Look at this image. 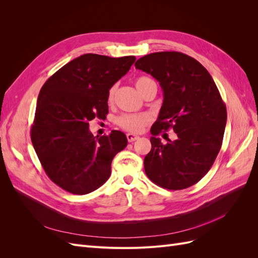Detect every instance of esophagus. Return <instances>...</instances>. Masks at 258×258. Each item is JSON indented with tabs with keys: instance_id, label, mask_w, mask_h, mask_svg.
<instances>
[{
	"instance_id": "esophagus-1",
	"label": "esophagus",
	"mask_w": 258,
	"mask_h": 258,
	"mask_svg": "<svg viewBox=\"0 0 258 258\" xmlns=\"http://www.w3.org/2000/svg\"><path fill=\"white\" fill-rule=\"evenodd\" d=\"M138 139H139V137H138V136H136V135L127 134V140H128L129 142H135V141H137Z\"/></svg>"
}]
</instances>
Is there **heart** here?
Returning <instances> with one entry per match:
<instances>
[{
    "label": "heart",
    "instance_id": "obj_1",
    "mask_svg": "<svg viewBox=\"0 0 258 258\" xmlns=\"http://www.w3.org/2000/svg\"><path fill=\"white\" fill-rule=\"evenodd\" d=\"M151 86H157L155 81L148 76H139L136 80V87L143 95L144 91L151 87ZM116 86H112L107 92V102L112 103L115 98ZM152 116L148 113H138V114H123L117 118L116 122L118 126L131 134H139L143 128L151 122Z\"/></svg>",
    "mask_w": 258,
    "mask_h": 258
}]
</instances>
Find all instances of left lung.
<instances>
[{"mask_svg":"<svg viewBox=\"0 0 258 258\" xmlns=\"http://www.w3.org/2000/svg\"><path fill=\"white\" fill-rule=\"evenodd\" d=\"M135 66L155 77L163 91L158 119L151 128L145 173L162 188H187L208 173L222 147L227 111L221 93L207 69L182 52L150 53ZM169 128L178 139L162 145L155 137Z\"/></svg>","mask_w":258,"mask_h":258,"instance_id":"left-lung-1","label":"left lung"}]
</instances>
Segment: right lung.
<instances>
[{"label": "right lung", "mask_w": 258, "mask_h": 258, "mask_svg": "<svg viewBox=\"0 0 258 258\" xmlns=\"http://www.w3.org/2000/svg\"><path fill=\"white\" fill-rule=\"evenodd\" d=\"M135 56L85 53L45 82L37 98L31 141L46 174L71 194L98 189L111 175L115 155L127 146L123 132L93 137L89 121L104 119L107 92L135 63Z\"/></svg>", "instance_id": "add662e5"}]
</instances>
